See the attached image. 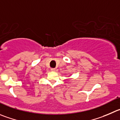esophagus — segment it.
Instances as JSON below:
<instances>
[{
	"label": "esophagus",
	"mask_w": 120,
	"mask_h": 120,
	"mask_svg": "<svg viewBox=\"0 0 120 120\" xmlns=\"http://www.w3.org/2000/svg\"><path fill=\"white\" fill-rule=\"evenodd\" d=\"M51 71L55 72V71H56V69H55V68H51Z\"/></svg>",
	"instance_id": "1"
}]
</instances>
